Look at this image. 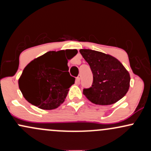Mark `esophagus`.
Returning a JSON list of instances; mask_svg holds the SVG:
<instances>
[{
	"label": "esophagus",
	"mask_w": 151,
	"mask_h": 151,
	"mask_svg": "<svg viewBox=\"0 0 151 151\" xmlns=\"http://www.w3.org/2000/svg\"><path fill=\"white\" fill-rule=\"evenodd\" d=\"M80 75H79L77 78H76V81H77V83H79V81H80Z\"/></svg>",
	"instance_id": "esophagus-1"
}]
</instances>
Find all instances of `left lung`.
I'll return each instance as SVG.
<instances>
[{
    "mask_svg": "<svg viewBox=\"0 0 151 151\" xmlns=\"http://www.w3.org/2000/svg\"><path fill=\"white\" fill-rule=\"evenodd\" d=\"M81 55L93 74L92 85L83 93L98 105H111L122 99L129 91L130 74L116 58L95 50L81 49Z\"/></svg>",
    "mask_w": 151,
    "mask_h": 151,
    "instance_id": "left-lung-1",
    "label": "left lung"
}]
</instances>
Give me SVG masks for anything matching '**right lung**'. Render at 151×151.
Listing matches in <instances>:
<instances>
[{
  "label": "right lung",
  "instance_id": "obj_1",
  "mask_svg": "<svg viewBox=\"0 0 151 151\" xmlns=\"http://www.w3.org/2000/svg\"><path fill=\"white\" fill-rule=\"evenodd\" d=\"M72 51V54L67 57L68 60L78 52L77 50ZM64 52H47L31 61L22 71L18 80L19 88L31 104L45 110H52L65 101L69 88L74 84L75 78L69 73L68 61L65 57V70L59 69L63 63Z\"/></svg>",
  "mask_w": 151,
  "mask_h": 151
}]
</instances>
